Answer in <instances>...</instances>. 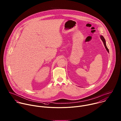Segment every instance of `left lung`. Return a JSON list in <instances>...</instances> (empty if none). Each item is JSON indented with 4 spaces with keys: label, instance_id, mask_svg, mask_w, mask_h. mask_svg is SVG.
<instances>
[{
    "label": "left lung",
    "instance_id": "left-lung-1",
    "mask_svg": "<svg viewBox=\"0 0 121 121\" xmlns=\"http://www.w3.org/2000/svg\"><path fill=\"white\" fill-rule=\"evenodd\" d=\"M100 38H101V39H102V40L103 41V43H104V46H105V48L107 50V51H108V52H109V50H108V48L107 47V46H106V41H105V39L103 37V36L101 35V36H100Z\"/></svg>",
    "mask_w": 121,
    "mask_h": 121
}]
</instances>
